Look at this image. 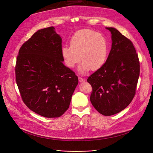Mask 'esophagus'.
Masks as SVG:
<instances>
[{
    "label": "esophagus",
    "instance_id": "1",
    "mask_svg": "<svg viewBox=\"0 0 153 153\" xmlns=\"http://www.w3.org/2000/svg\"><path fill=\"white\" fill-rule=\"evenodd\" d=\"M79 82H84V81H85V79H83V78H82V77H79Z\"/></svg>",
    "mask_w": 153,
    "mask_h": 153
}]
</instances>
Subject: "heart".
Wrapping results in <instances>:
<instances>
[{
  "mask_svg": "<svg viewBox=\"0 0 153 153\" xmlns=\"http://www.w3.org/2000/svg\"><path fill=\"white\" fill-rule=\"evenodd\" d=\"M70 47L65 45L61 53L65 65L74 68L82 57V63L79 71L85 74L90 68L97 70L105 63L108 54V43L102 34L91 29H83L76 31L71 37Z\"/></svg>",
  "mask_w": 153,
  "mask_h": 153,
  "instance_id": "obj_1",
  "label": "heart"
}]
</instances>
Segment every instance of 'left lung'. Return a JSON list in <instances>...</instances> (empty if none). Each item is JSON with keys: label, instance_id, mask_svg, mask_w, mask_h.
<instances>
[{"label": "left lung", "instance_id": "8db88e82", "mask_svg": "<svg viewBox=\"0 0 153 153\" xmlns=\"http://www.w3.org/2000/svg\"><path fill=\"white\" fill-rule=\"evenodd\" d=\"M112 45L106 62L87 79L92 86L90 101L103 116H112L133 100L140 74V62L133 43L117 30L107 27Z\"/></svg>", "mask_w": 153, "mask_h": 153}]
</instances>
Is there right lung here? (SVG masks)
Returning <instances> with one entry per match:
<instances>
[{
    "instance_id": "obj_1",
    "label": "right lung",
    "mask_w": 153,
    "mask_h": 153,
    "mask_svg": "<svg viewBox=\"0 0 153 153\" xmlns=\"http://www.w3.org/2000/svg\"><path fill=\"white\" fill-rule=\"evenodd\" d=\"M53 27L38 30L22 45L16 81L30 110L47 118L60 117L78 84L75 73L63 64L62 39Z\"/></svg>"
}]
</instances>
